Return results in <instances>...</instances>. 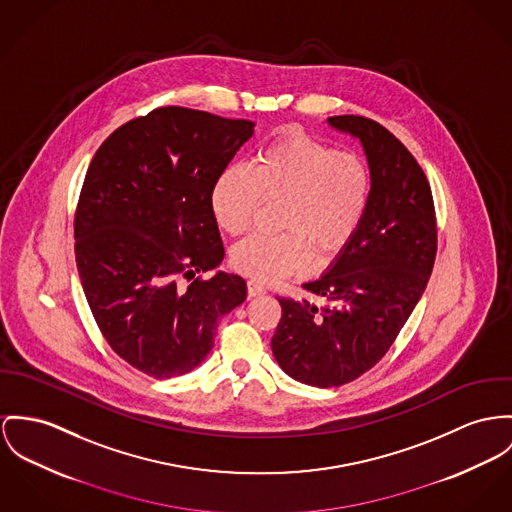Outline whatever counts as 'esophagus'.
<instances>
[{
    "mask_svg": "<svg viewBox=\"0 0 512 512\" xmlns=\"http://www.w3.org/2000/svg\"><path fill=\"white\" fill-rule=\"evenodd\" d=\"M267 290H265V286L263 284H259L257 280H249L247 282V294H249V298H257V296H263Z\"/></svg>",
    "mask_w": 512,
    "mask_h": 512,
    "instance_id": "esophagus-1",
    "label": "esophagus"
}]
</instances>
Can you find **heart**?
I'll list each match as a JSON object with an SVG mask.
<instances>
[{
	"instance_id": "obj_1",
	"label": "heart",
	"mask_w": 512,
	"mask_h": 512,
	"mask_svg": "<svg viewBox=\"0 0 512 512\" xmlns=\"http://www.w3.org/2000/svg\"><path fill=\"white\" fill-rule=\"evenodd\" d=\"M372 197L368 161L304 132H286L251 167H226L210 189V212L228 236L251 228L261 202H282L278 236H251L232 249V265L257 282L302 273L315 257L343 251L358 232Z\"/></svg>"
}]
</instances>
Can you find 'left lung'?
Wrapping results in <instances>:
<instances>
[{
    "instance_id": "obj_1",
    "label": "left lung",
    "mask_w": 512,
    "mask_h": 512,
    "mask_svg": "<svg viewBox=\"0 0 512 512\" xmlns=\"http://www.w3.org/2000/svg\"><path fill=\"white\" fill-rule=\"evenodd\" d=\"M327 124L360 140L372 197L349 245L304 284L325 304L278 298L276 362L315 388L349 384L388 353L423 296L436 257L433 193L417 159L376 120L343 115Z\"/></svg>"
}]
</instances>
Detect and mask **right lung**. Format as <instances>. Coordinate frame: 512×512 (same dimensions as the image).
<instances>
[{
  "label": "right lung",
  "mask_w": 512,
  "mask_h": 512,
  "mask_svg": "<svg viewBox=\"0 0 512 512\" xmlns=\"http://www.w3.org/2000/svg\"><path fill=\"white\" fill-rule=\"evenodd\" d=\"M253 126L161 107L122 124L89 163L74 220L81 286L111 349L156 380L197 368L247 296L239 275L181 278L224 259L210 189Z\"/></svg>",
  "instance_id": "obj_1"
}]
</instances>
